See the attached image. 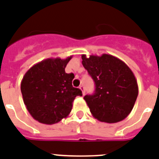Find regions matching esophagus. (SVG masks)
<instances>
[{
	"mask_svg": "<svg viewBox=\"0 0 159 159\" xmlns=\"http://www.w3.org/2000/svg\"><path fill=\"white\" fill-rule=\"evenodd\" d=\"M80 89H81V91H82V95H85V88H84L83 86H81L79 87Z\"/></svg>",
	"mask_w": 159,
	"mask_h": 159,
	"instance_id": "obj_1",
	"label": "esophagus"
}]
</instances>
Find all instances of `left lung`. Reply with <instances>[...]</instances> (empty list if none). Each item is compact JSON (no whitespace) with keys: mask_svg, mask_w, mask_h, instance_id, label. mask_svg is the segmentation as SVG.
Here are the masks:
<instances>
[{"mask_svg":"<svg viewBox=\"0 0 159 159\" xmlns=\"http://www.w3.org/2000/svg\"><path fill=\"white\" fill-rule=\"evenodd\" d=\"M82 64L94 80L93 95L84 96L93 117L115 123L130 114L138 96L137 81L124 62L111 55H82Z\"/></svg>","mask_w":159,"mask_h":159,"instance_id":"obj_1","label":"left lung"}]
</instances>
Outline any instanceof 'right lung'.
I'll return each mask as SVG.
<instances>
[{
	"label": "right lung",
	"instance_id": "right-lung-1",
	"mask_svg": "<svg viewBox=\"0 0 159 159\" xmlns=\"http://www.w3.org/2000/svg\"><path fill=\"white\" fill-rule=\"evenodd\" d=\"M73 56L50 58L33 65L21 82V92L31 116L41 123L52 125L67 117L76 96L82 91L72 85L73 73H65Z\"/></svg>",
	"mask_w": 159,
	"mask_h": 159
}]
</instances>
